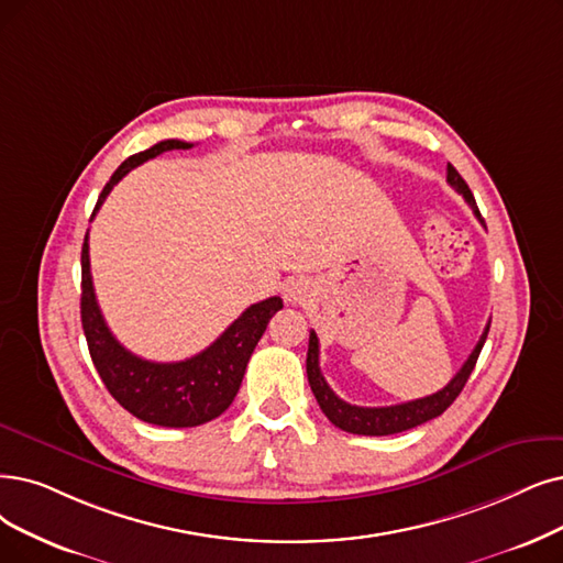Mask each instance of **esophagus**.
Masks as SVG:
<instances>
[{
	"label": "esophagus",
	"instance_id": "obj_1",
	"mask_svg": "<svg viewBox=\"0 0 563 563\" xmlns=\"http://www.w3.org/2000/svg\"><path fill=\"white\" fill-rule=\"evenodd\" d=\"M307 296H309V286H307V282H302V279H290V282L286 284L284 298H286L288 302H305V300H307Z\"/></svg>",
	"mask_w": 563,
	"mask_h": 563
}]
</instances>
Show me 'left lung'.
Here are the masks:
<instances>
[{"label":"left lung","instance_id":"1","mask_svg":"<svg viewBox=\"0 0 563 563\" xmlns=\"http://www.w3.org/2000/svg\"><path fill=\"white\" fill-rule=\"evenodd\" d=\"M448 185H451L457 194L464 196V200L468 203V208L474 210V214L478 217L481 223V210L476 206V198L471 194L468 185L462 179V175L455 170V166L448 164ZM489 332V323L485 325V332L481 334V340L476 344V349L471 351V355L466 357V363L462 365V369L451 378V384L445 388H441L434 395H427L413 401H404V404H395V407H355V404H349L344 399L336 397L332 393V388L325 384V378L321 374L319 367V336L317 332H309V349H307V378L313 397H317L321 411L328 416V420L340 427L344 432L351 434H365V437H388V434H397V432H407L411 427H418L427 420H432L437 416H441L451 404L457 399V395L462 393V388L466 386V380L476 367V360L481 355V349L487 340Z\"/></svg>","mask_w":563,"mask_h":563}]
</instances>
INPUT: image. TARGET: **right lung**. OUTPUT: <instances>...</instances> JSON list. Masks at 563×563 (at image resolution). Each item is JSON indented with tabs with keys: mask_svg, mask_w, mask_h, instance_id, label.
Here are the masks:
<instances>
[{
	"mask_svg": "<svg viewBox=\"0 0 563 563\" xmlns=\"http://www.w3.org/2000/svg\"><path fill=\"white\" fill-rule=\"evenodd\" d=\"M185 141H162L145 152L129 156V159L112 173L110 183L103 187L92 219L110 189L120 179L156 154L168 150H189ZM82 294H80V319L89 355L103 380L108 393L122 407L143 422L159 427H196L214 420L231 407L235 399L246 363L263 336L269 319L284 307L282 298H267L242 311L227 330L219 334L206 351L179 363H152L126 351L108 330L103 313L99 309L92 273H89V244L87 235L82 242Z\"/></svg>",
	"mask_w": 563,
	"mask_h": 563,
	"instance_id": "obj_1",
	"label": "right lung"
}]
</instances>
